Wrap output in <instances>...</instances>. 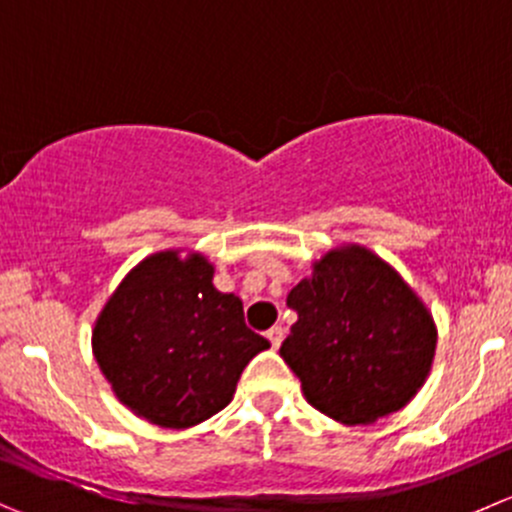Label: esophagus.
<instances>
[{"mask_svg":"<svg viewBox=\"0 0 512 512\" xmlns=\"http://www.w3.org/2000/svg\"><path fill=\"white\" fill-rule=\"evenodd\" d=\"M266 337H269L271 347L279 349L281 342H284V329H281V326H271L269 332H266Z\"/></svg>","mask_w":512,"mask_h":512,"instance_id":"34e87169","label":"esophagus"}]
</instances>
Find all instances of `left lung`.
<instances>
[{
  "mask_svg": "<svg viewBox=\"0 0 512 512\" xmlns=\"http://www.w3.org/2000/svg\"><path fill=\"white\" fill-rule=\"evenodd\" d=\"M286 296L299 314L279 354L306 402L342 425H372L420 392L437 329L425 301L369 248L326 251Z\"/></svg>",
  "mask_w": 512,
  "mask_h": 512,
  "instance_id": "obj_1",
  "label": "left lung"
}]
</instances>
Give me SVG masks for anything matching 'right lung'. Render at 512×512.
Instances as JSON below:
<instances>
[{
    "label": "right lung",
    "mask_w": 512,
    "mask_h": 512,
    "mask_svg": "<svg viewBox=\"0 0 512 512\" xmlns=\"http://www.w3.org/2000/svg\"><path fill=\"white\" fill-rule=\"evenodd\" d=\"M269 339L243 321L238 296L213 286L203 253H150L120 281L92 329V354L133 415L186 430L233 399Z\"/></svg>",
    "instance_id": "obj_1"
}]
</instances>
